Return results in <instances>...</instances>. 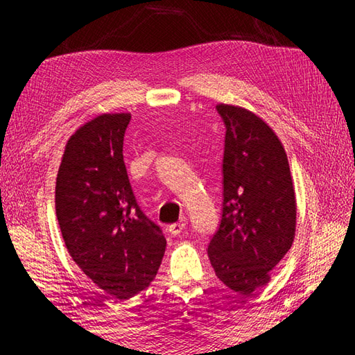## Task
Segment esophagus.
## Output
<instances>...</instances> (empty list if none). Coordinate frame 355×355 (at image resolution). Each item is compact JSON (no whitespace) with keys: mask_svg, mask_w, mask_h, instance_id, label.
Listing matches in <instances>:
<instances>
[{"mask_svg":"<svg viewBox=\"0 0 355 355\" xmlns=\"http://www.w3.org/2000/svg\"><path fill=\"white\" fill-rule=\"evenodd\" d=\"M184 229H186V220H184V218H182V220H180L178 223H175V224H171L169 227H168L169 233H171V235H173V236L182 235Z\"/></svg>","mask_w":355,"mask_h":355,"instance_id":"1","label":"esophagus"}]
</instances>
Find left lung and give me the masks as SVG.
<instances>
[{"label":"left lung","mask_w":355,"mask_h":355,"mask_svg":"<svg viewBox=\"0 0 355 355\" xmlns=\"http://www.w3.org/2000/svg\"><path fill=\"white\" fill-rule=\"evenodd\" d=\"M225 125L224 201L207 253L215 275L244 296L270 282L296 235V193L282 141L266 120L218 103Z\"/></svg>","instance_id":"8db88e82"}]
</instances>
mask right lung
I'll list each match as a JSON object with an SVG mask.
<instances>
[{"label": "right lung", "mask_w": 355, "mask_h": 355, "mask_svg": "<svg viewBox=\"0 0 355 355\" xmlns=\"http://www.w3.org/2000/svg\"><path fill=\"white\" fill-rule=\"evenodd\" d=\"M131 112H107L69 139L56 177L55 205L67 250L78 267L114 299L150 284L166 239L141 212L123 162Z\"/></svg>", "instance_id": "1"}]
</instances>
